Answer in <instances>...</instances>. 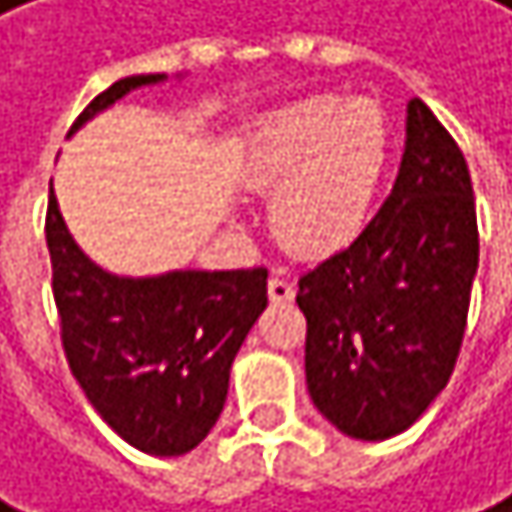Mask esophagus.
Masks as SVG:
<instances>
[{
  "instance_id": "34e87169",
  "label": "esophagus",
  "mask_w": 512,
  "mask_h": 512,
  "mask_svg": "<svg viewBox=\"0 0 512 512\" xmlns=\"http://www.w3.org/2000/svg\"><path fill=\"white\" fill-rule=\"evenodd\" d=\"M293 296H296V290H293L290 280H284V277H271L268 280V299L271 302H290Z\"/></svg>"
}]
</instances>
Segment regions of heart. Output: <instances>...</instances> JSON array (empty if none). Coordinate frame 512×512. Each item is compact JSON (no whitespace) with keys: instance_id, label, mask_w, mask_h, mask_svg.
I'll return each instance as SVG.
<instances>
[{"instance_id":"b5f03b06","label":"heart","mask_w":512,"mask_h":512,"mask_svg":"<svg viewBox=\"0 0 512 512\" xmlns=\"http://www.w3.org/2000/svg\"><path fill=\"white\" fill-rule=\"evenodd\" d=\"M391 161L388 115L372 100L320 94L277 109L250 149L247 176L277 189L274 235L299 256H336L360 241Z\"/></svg>"}]
</instances>
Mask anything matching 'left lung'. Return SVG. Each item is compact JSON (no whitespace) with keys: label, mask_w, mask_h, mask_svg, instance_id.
Returning a JSON list of instances; mask_svg holds the SVG:
<instances>
[{"label":"left lung","mask_w":512,"mask_h":512,"mask_svg":"<svg viewBox=\"0 0 512 512\" xmlns=\"http://www.w3.org/2000/svg\"><path fill=\"white\" fill-rule=\"evenodd\" d=\"M479 265L467 161L418 97L397 183L360 241L299 277L305 378L354 440L409 430L455 369Z\"/></svg>","instance_id":"8db88e82"}]
</instances>
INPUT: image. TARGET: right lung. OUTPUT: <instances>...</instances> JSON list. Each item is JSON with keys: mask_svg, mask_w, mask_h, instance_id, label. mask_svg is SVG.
<instances>
[{"mask_svg": "<svg viewBox=\"0 0 512 512\" xmlns=\"http://www.w3.org/2000/svg\"><path fill=\"white\" fill-rule=\"evenodd\" d=\"M164 79V72L127 75L88 103L72 131ZM45 241L63 351L91 406L146 455L192 452L216 424L235 354L268 305V271L109 274L72 241L54 189Z\"/></svg>", "mask_w": 512, "mask_h": 512, "instance_id": "add662e5", "label": "right lung"}]
</instances>
